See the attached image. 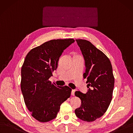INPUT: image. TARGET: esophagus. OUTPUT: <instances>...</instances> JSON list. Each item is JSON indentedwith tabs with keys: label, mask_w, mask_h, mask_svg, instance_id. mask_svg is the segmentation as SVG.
<instances>
[{
	"label": "esophagus",
	"mask_w": 133,
	"mask_h": 133,
	"mask_svg": "<svg viewBox=\"0 0 133 133\" xmlns=\"http://www.w3.org/2000/svg\"><path fill=\"white\" fill-rule=\"evenodd\" d=\"M76 90H72V92H71V95L72 96H74L75 95V92Z\"/></svg>",
	"instance_id": "34e87169"
}]
</instances>
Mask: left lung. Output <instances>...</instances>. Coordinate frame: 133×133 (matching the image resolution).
Instances as JSON below:
<instances>
[{
    "instance_id": "8db88e82",
    "label": "left lung",
    "mask_w": 133,
    "mask_h": 133,
    "mask_svg": "<svg viewBox=\"0 0 133 133\" xmlns=\"http://www.w3.org/2000/svg\"><path fill=\"white\" fill-rule=\"evenodd\" d=\"M85 60L86 70L83 74L87 78L86 94L79 91L75 95L82 104L75 110L78 118L85 122H92L104 115L111 102L115 78L109 58L89 41L76 39Z\"/></svg>"
}]
</instances>
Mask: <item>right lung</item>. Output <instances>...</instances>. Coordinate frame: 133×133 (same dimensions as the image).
Wrapping results in <instances>:
<instances>
[{
	"instance_id": "add662e5",
	"label": "right lung",
	"mask_w": 133,
	"mask_h": 133,
	"mask_svg": "<svg viewBox=\"0 0 133 133\" xmlns=\"http://www.w3.org/2000/svg\"><path fill=\"white\" fill-rule=\"evenodd\" d=\"M74 42L73 39L49 41L32 49L24 59L21 89L28 110L39 122L55 118L61 105L71 96L70 87L56 86L49 79L57 68L63 50Z\"/></svg>"
}]
</instances>
